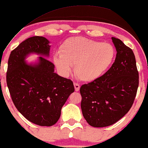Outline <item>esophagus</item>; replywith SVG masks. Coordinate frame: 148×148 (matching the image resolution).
I'll return each instance as SVG.
<instances>
[{
	"mask_svg": "<svg viewBox=\"0 0 148 148\" xmlns=\"http://www.w3.org/2000/svg\"><path fill=\"white\" fill-rule=\"evenodd\" d=\"M74 87L75 91H78L79 90V88H80V86H79V84L78 83L74 82Z\"/></svg>",
	"mask_w": 148,
	"mask_h": 148,
	"instance_id": "1",
	"label": "esophagus"
}]
</instances>
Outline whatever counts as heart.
I'll return each mask as SVG.
<instances>
[{
  "instance_id": "b5f03b06",
  "label": "heart",
  "mask_w": 148,
  "mask_h": 148,
  "mask_svg": "<svg viewBox=\"0 0 148 148\" xmlns=\"http://www.w3.org/2000/svg\"><path fill=\"white\" fill-rule=\"evenodd\" d=\"M60 52L53 57L57 70L67 75L75 66V75L83 81L94 80L105 73L116 55L115 48L110 43L84 37L66 39Z\"/></svg>"
}]
</instances>
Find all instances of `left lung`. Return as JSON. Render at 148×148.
Returning <instances> with one entry per match:
<instances>
[{
    "label": "left lung",
    "instance_id": "left-lung-1",
    "mask_svg": "<svg viewBox=\"0 0 148 148\" xmlns=\"http://www.w3.org/2000/svg\"><path fill=\"white\" fill-rule=\"evenodd\" d=\"M112 39L117 51L115 62L103 75L79 89L83 116L95 127L112 125L122 119L131 109L139 84L132 50L119 39Z\"/></svg>",
    "mask_w": 148,
    "mask_h": 148
}]
</instances>
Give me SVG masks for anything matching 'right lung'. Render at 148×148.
<instances>
[{
    "label": "right lung",
    "mask_w": 148,
    "mask_h": 148,
    "mask_svg": "<svg viewBox=\"0 0 148 148\" xmlns=\"http://www.w3.org/2000/svg\"><path fill=\"white\" fill-rule=\"evenodd\" d=\"M48 40L35 36L25 39L10 53L6 81L16 108L26 119L40 126H52L60 119L61 109L75 88L70 79L54 72L55 65L39 57L36 65L25 62L35 53L48 56Z\"/></svg>",
    "instance_id": "add662e5"
}]
</instances>
